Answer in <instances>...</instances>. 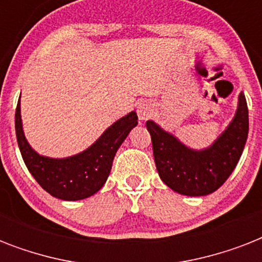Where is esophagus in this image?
Returning a JSON list of instances; mask_svg holds the SVG:
<instances>
[{
	"label": "esophagus",
	"instance_id": "obj_1",
	"mask_svg": "<svg viewBox=\"0 0 262 262\" xmlns=\"http://www.w3.org/2000/svg\"><path fill=\"white\" fill-rule=\"evenodd\" d=\"M137 115L140 121H147L154 115V104L149 100H144L137 106Z\"/></svg>",
	"mask_w": 262,
	"mask_h": 262
}]
</instances>
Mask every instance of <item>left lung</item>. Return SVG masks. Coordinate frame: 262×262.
<instances>
[{
  "mask_svg": "<svg viewBox=\"0 0 262 262\" xmlns=\"http://www.w3.org/2000/svg\"><path fill=\"white\" fill-rule=\"evenodd\" d=\"M160 179L179 194L207 195L223 185L244 152L249 133L248 103L239 94L238 108L227 129L211 147L195 151L154 121H147Z\"/></svg>",
  "mask_w": 262,
  "mask_h": 262,
  "instance_id": "obj_1",
  "label": "left lung"
}]
</instances>
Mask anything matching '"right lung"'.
<instances>
[{
  "instance_id": "add662e5",
  "label": "right lung",
  "mask_w": 262,
  "mask_h": 262,
  "mask_svg": "<svg viewBox=\"0 0 262 262\" xmlns=\"http://www.w3.org/2000/svg\"><path fill=\"white\" fill-rule=\"evenodd\" d=\"M136 125L137 114L132 111L106 129L85 151L71 158L53 159L39 155L27 141L23 132L20 99L14 114L17 144L28 171L47 193L65 201L87 199L102 189L115 154Z\"/></svg>"
}]
</instances>
